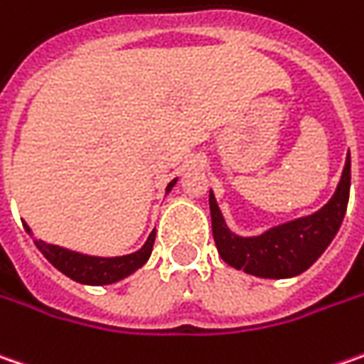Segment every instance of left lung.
<instances>
[{
    "label": "left lung",
    "mask_w": 364,
    "mask_h": 364,
    "mask_svg": "<svg viewBox=\"0 0 364 364\" xmlns=\"http://www.w3.org/2000/svg\"><path fill=\"white\" fill-rule=\"evenodd\" d=\"M350 194V155L346 157L342 178L334 196L314 215L282 223L254 237L229 231L225 219L209 194L213 237L219 256L233 268L260 279H291L305 272L336 237L348 207Z\"/></svg>",
    "instance_id": "obj_1"
}]
</instances>
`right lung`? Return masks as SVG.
I'll return each instance as SVG.
<instances>
[{
	"mask_svg": "<svg viewBox=\"0 0 364 364\" xmlns=\"http://www.w3.org/2000/svg\"><path fill=\"white\" fill-rule=\"evenodd\" d=\"M176 182H178V178L168 184L166 192L172 191ZM24 229L32 235V229L28 228L26 223H24ZM154 242L155 229L149 233L143 247L133 252V254L114 256V258H100V256H87V254H80V252H71V250L61 247V245L45 244L41 240H34L36 247L43 252V256L48 262L53 264L57 270H61L65 277L82 282V284H110V282H117L124 277H129V274H133L136 268H141L149 260Z\"/></svg>",
	"mask_w": 364,
	"mask_h": 364,
	"instance_id": "right-lung-1",
	"label": "right lung"
}]
</instances>
